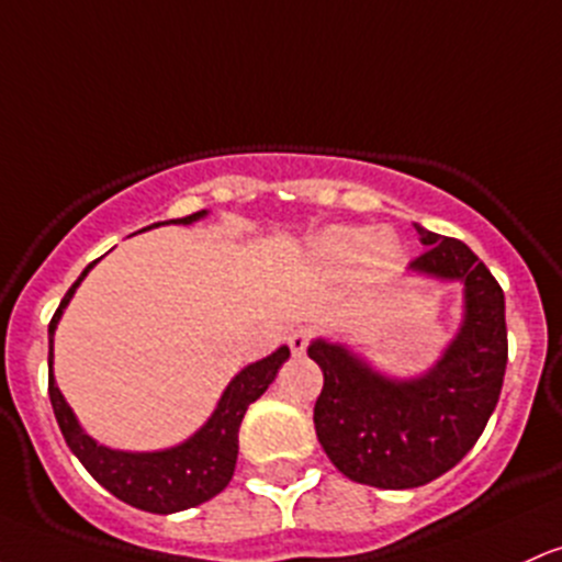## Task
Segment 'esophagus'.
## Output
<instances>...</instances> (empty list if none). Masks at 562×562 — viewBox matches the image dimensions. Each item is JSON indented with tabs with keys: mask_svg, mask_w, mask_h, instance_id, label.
Wrapping results in <instances>:
<instances>
[{
	"mask_svg": "<svg viewBox=\"0 0 562 562\" xmlns=\"http://www.w3.org/2000/svg\"><path fill=\"white\" fill-rule=\"evenodd\" d=\"M310 338H312V328H295V330H291V336H288V344H291L293 355H304L306 344H310Z\"/></svg>",
	"mask_w": 562,
	"mask_h": 562,
	"instance_id": "34e87169",
	"label": "esophagus"
}]
</instances>
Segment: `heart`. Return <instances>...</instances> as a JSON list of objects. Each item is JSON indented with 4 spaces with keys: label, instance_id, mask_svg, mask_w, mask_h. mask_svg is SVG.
Wrapping results in <instances>:
<instances>
[{
    "label": "heart",
    "instance_id": "1",
    "mask_svg": "<svg viewBox=\"0 0 562 562\" xmlns=\"http://www.w3.org/2000/svg\"><path fill=\"white\" fill-rule=\"evenodd\" d=\"M400 248L392 234L368 226H328L310 239V261L323 274H344L357 263L386 271L397 263Z\"/></svg>",
    "mask_w": 562,
    "mask_h": 562
}]
</instances>
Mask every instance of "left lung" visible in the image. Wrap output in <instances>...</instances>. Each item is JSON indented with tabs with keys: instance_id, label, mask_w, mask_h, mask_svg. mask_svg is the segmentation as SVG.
<instances>
[{
	"instance_id": "obj_1",
	"label": "left lung",
	"mask_w": 562,
	"mask_h": 562,
	"mask_svg": "<svg viewBox=\"0 0 562 562\" xmlns=\"http://www.w3.org/2000/svg\"><path fill=\"white\" fill-rule=\"evenodd\" d=\"M427 252L411 274L459 282V330L424 373L386 375L347 344L314 338L323 371L314 403L317 440L336 470L384 491L427 485L453 470L483 435L507 371L504 291L461 239L416 224Z\"/></svg>"
}]
</instances>
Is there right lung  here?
<instances>
[{
    "label": "right lung",
    "instance_id": "right-lung-1",
    "mask_svg": "<svg viewBox=\"0 0 562 562\" xmlns=\"http://www.w3.org/2000/svg\"><path fill=\"white\" fill-rule=\"evenodd\" d=\"M207 211H200L194 215H187V218L159 221V224L151 226H189L202 221ZM151 226H146V229H151ZM95 263L98 261L85 267L79 280L64 295L58 312L53 314L50 328H47V338H50V357H47V362H50V403L55 411V422H58L60 431H64L66 446L82 461L85 470L109 493H114L120 502L131 504L135 509L154 512V515H172V512L200 507V504L211 502L213 496H218L229 485L234 464H237V431L239 424H243L245 411L269 390V384L277 379V371L282 368V362L291 357V349L280 347L277 351H271L269 357H263V360L245 366L226 384L211 418L194 435L178 442V446L162 448V451H120V448L103 446V442L90 437L82 424H79L77 413L66 403L64 392L58 390V381H55L53 373L55 328H58L64 310L69 306L77 288L82 285V280Z\"/></svg>",
    "mask_w": 562,
    "mask_h": 562
}]
</instances>
